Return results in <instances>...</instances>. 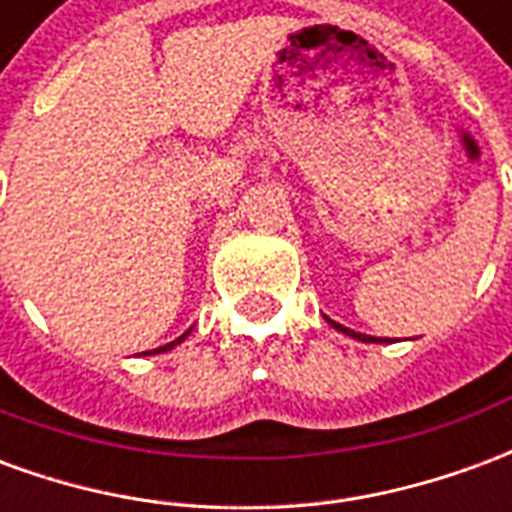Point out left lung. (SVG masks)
Listing matches in <instances>:
<instances>
[{"label": "left lung", "mask_w": 512, "mask_h": 512, "mask_svg": "<svg viewBox=\"0 0 512 512\" xmlns=\"http://www.w3.org/2000/svg\"><path fill=\"white\" fill-rule=\"evenodd\" d=\"M326 321H329V326H334L337 332L348 334V337H354V340H362V343H389V337H370V334L354 332V329H348V326H343V323L332 321V318H326Z\"/></svg>", "instance_id": "1"}]
</instances>
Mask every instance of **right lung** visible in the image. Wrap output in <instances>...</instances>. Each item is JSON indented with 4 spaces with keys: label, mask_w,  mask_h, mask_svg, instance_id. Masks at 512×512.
Here are the masks:
<instances>
[{
    "label": "right lung",
    "mask_w": 512,
    "mask_h": 512,
    "mask_svg": "<svg viewBox=\"0 0 512 512\" xmlns=\"http://www.w3.org/2000/svg\"><path fill=\"white\" fill-rule=\"evenodd\" d=\"M189 334H191V329H189V332H183V334H180L178 340H172V343L161 345V348H153V351H145V354H164V351H172V348H175V345L183 343V340H186V337H189Z\"/></svg>",
    "instance_id": "add662e5"
}]
</instances>
